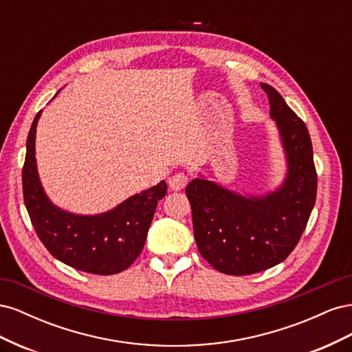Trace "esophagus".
Wrapping results in <instances>:
<instances>
[{
    "mask_svg": "<svg viewBox=\"0 0 352 352\" xmlns=\"http://www.w3.org/2000/svg\"><path fill=\"white\" fill-rule=\"evenodd\" d=\"M188 180H189V177L185 173L179 172V173H175L172 177L168 179V186L172 188L173 190H180V189H184L186 186Z\"/></svg>",
    "mask_w": 352,
    "mask_h": 352,
    "instance_id": "34e87169",
    "label": "esophagus"
}]
</instances>
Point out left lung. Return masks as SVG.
<instances>
[{
    "instance_id": "left-lung-1",
    "label": "left lung",
    "mask_w": 352,
    "mask_h": 352,
    "mask_svg": "<svg viewBox=\"0 0 352 352\" xmlns=\"http://www.w3.org/2000/svg\"><path fill=\"white\" fill-rule=\"evenodd\" d=\"M260 85L269 97L285 154L280 185L264 194H239L198 173L185 189L201 255L216 270L232 276L258 273L282 263L300 241L317 194L307 126L278 91Z\"/></svg>"
}]
</instances>
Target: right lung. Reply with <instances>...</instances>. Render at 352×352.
<instances>
[{
  "label": "right lung",
  "instance_id": "1",
  "mask_svg": "<svg viewBox=\"0 0 352 352\" xmlns=\"http://www.w3.org/2000/svg\"><path fill=\"white\" fill-rule=\"evenodd\" d=\"M41 114L30 126L23 166L25 206L41 242L57 260L76 270L105 276L126 270L144 248L158 201L167 194L166 182L162 180L98 214H78L56 206L42 186L36 166Z\"/></svg>",
  "mask_w": 352,
  "mask_h": 352
}]
</instances>
